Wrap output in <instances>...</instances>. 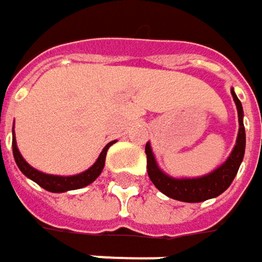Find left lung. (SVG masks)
Wrapping results in <instances>:
<instances>
[{
    "label": "left lung",
    "mask_w": 262,
    "mask_h": 262,
    "mask_svg": "<svg viewBox=\"0 0 262 262\" xmlns=\"http://www.w3.org/2000/svg\"><path fill=\"white\" fill-rule=\"evenodd\" d=\"M230 93L235 100L237 119H239L236 144L226 160L220 166L216 167L213 172L204 176H196V178H175V176L167 175L157 165L156 157L151 150V144L150 143L146 144L147 173L157 189L166 196L178 200V201H184V203H201V201L216 198L220 194H223L233 182L239 166L244 160L247 137H245V126H244L242 103L237 99L233 89H230Z\"/></svg>",
    "instance_id": "8db88e82"
}]
</instances>
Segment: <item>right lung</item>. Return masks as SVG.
Listing matches in <instances>:
<instances>
[{
	"label": "right lung",
	"instance_id": "add662e5",
	"mask_svg": "<svg viewBox=\"0 0 262 262\" xmlns=\"http://www.w3.org/2000/svg\"><path fill=\"white\" fill-rule=\"evenodd\" d=\"M114 143H116V140L107 143L102 153L99 155L97 160L92 166L89 167L87 170L81 172V173H77V175L71 176H59V175H49V173H43L40 170H37L33 166H30L27 162H26L21 153L18 151L17 148V143H15V136H14V128H13V155H14V160L17 163L18 169L23 172V175H26L29 179H32L33 182H36L39 186H42L43 189L49 191V192H67V191H73V189H80V188H84V186L90 185L93 181H96V178L102 173L103 166H105L106 160V153H107V148L112 146Z\"/></svg>",
	"mask_w": 262,
	"mask_h": 262
}]
</instances>
